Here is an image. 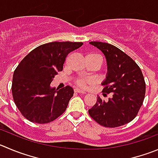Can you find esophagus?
<instances>
[{
  "instance_id": "34e87169",
  "label": "esophagus",
  "mask_w": 158,
  "mask_h": 158,
  "mask_svg": "<svg viewBox=\"0 0 158 158\" xmlns=\"http://www.w3.org/2000/svg\"><path fill=\"white\" fill-rule=\"evenodd\" d=\"M74 92L81 93V94H86V92H85V91H82V90L78 89V88H76V89H74Z\"/></svg>"
}]
</instances>
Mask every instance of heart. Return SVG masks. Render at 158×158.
Wrapping results in <instances>:
<instances>
[{"label":"heart","instance_id":"1","mask_svg":"<svg viewBox=\"0 0 158 158\" xmlns=\"http://www.w3.org/2000/svg\"><path fill=\"white\" fill-rule=\"evenodd\" d=\"M88 56H98V57H99L101 59V60H102V57H101V56L98 55V54H88ZM90 83L89 81H88L87 79H85V78H80V79H78L77 81V84L79 86H81V87H84L85 86V85H87V84Z\"/></svg>","mask_w":158,"mask_h":158}]
</instances>
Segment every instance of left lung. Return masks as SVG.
<instances>
[{"mask_svg": "<svg viewBox=\"0 0 158 158\" xmlns=\"http://www.w3.org/2000/svg\"><path fill=\"white\" fill-rule=\"evenodd\" d=\"M100 49L106 59L107 73L102 82L104 93H111L108 102L98 96L97 102L88 110L90 116L105 127H121L137 115L145 97L146 85L139 66L124 52L113 45L90 42Z\"/></svg>", "mask_w": 158, "mask_h": 158, "instance_id": "1", "label": "left lung"}]
</instances>
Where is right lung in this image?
Segmentation results:
<instances>
[{
    "label": "right lung",
    "mask_w": 158,
    "mask_h": 158,
    "mask_svg": "<svg viewBox=\"0 0 158 158\" xmlns=\"http://www.w3.org/2000/svg\"><path fill=\"white\" fill-rule=\"evenodd\" d=\"M82 43L52 42L38 46L22 60L13 74L15 103L30 122L50 123L65 112L73 89L67 86L56 90L50 86L58 72L62 71L65 58Z\"/></svg>",
    "instance_id": "obj_1"
}]
</instances>
